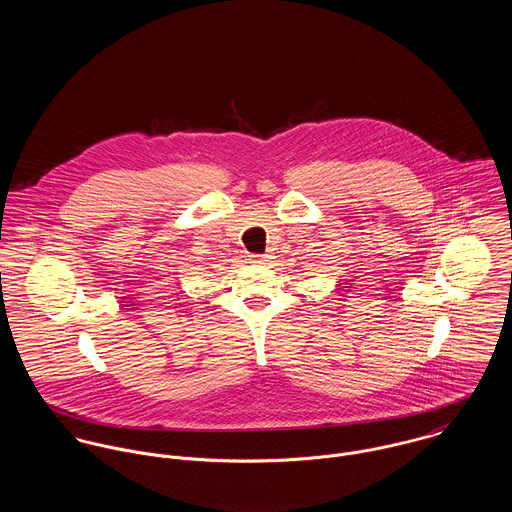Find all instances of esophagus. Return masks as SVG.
I'll use <instances>...</instances> for the list:
<instances>
[{
    "label": "esophagus",
    "mask_w": 512,
    "mask_h": 512,
    "mask_svg": "<svg viewBox=\"0 0 512 512\" xmlns=\"http://www.w3.org/2000/svg\"><path fill=\"white\" fill-rule=\"evenodd\" d=\"M250 264H266V258L264 256H248Z\"/></svg>",
    "instance_id": "esophagus-1"
}]
</instances>
